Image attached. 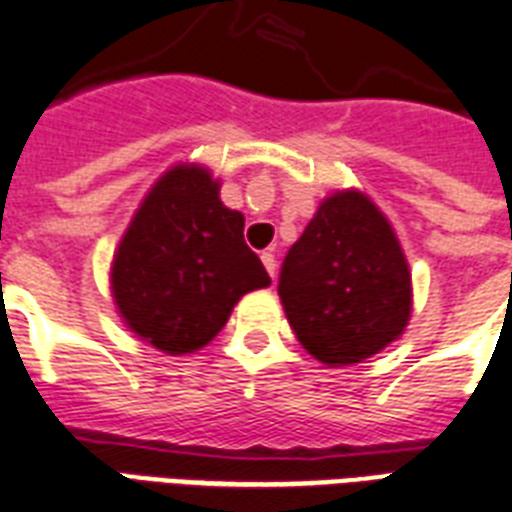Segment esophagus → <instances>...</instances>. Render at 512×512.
<instances>
[{
	"label": "esophagus",
	"mask_w": 512,
	"mask_h": 512,
	"mask_svg": "<svg viewBox=\"0 0 512 512\" xmlns=\"http://www.w3.org/2000/svg\"><path fill=\"white\" fill-rule=\"evenodd\" d=\"M261 261H264V267H267L269 277H272V280H275V275H277V261H275V253H272V251H264V253H261Z\"/></svg>",
	"instance_id": "esophagus-1"
}]
</instances>
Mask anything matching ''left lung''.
Returning <instances> with one entry per match:
<instances>
[{"label":"left lung","mask_w":512,"mask_h":512,"mask_svg":"<svg viewBox=\"0 0 512 512\" xmlns=\"http://www.w3.org/2000/svg\"><path fill=\"white\" fill-rule=\"evenodd\" d=\"M277 293L301 347L331 368L363 363L390 347L414 307L398 235L360 189L320 202L285 256Z\"/></svg>","instance_id":"8db88e82"}]
</instances>
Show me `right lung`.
Listing matches in <instances>:
<instances>
[{
	"label": "right lung",
	"mask_w": 512,
	"mask_h": 512,
	"mask_svg": "<svg viewBox=\"0 0 512 512\" xmlns=\"http://www.w3.org/2000/svg\"><path fill=\"white\" fill-rule=\"evenodd\" d=\"M211 168L178 162L133 213L112 259L114 307L154 350L186 355L213 342L267 269L245 245V216L219 197Z\"/></svg>",
	"instance_id": "add662e5"
}]
</instances>
